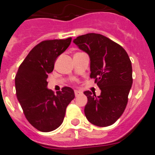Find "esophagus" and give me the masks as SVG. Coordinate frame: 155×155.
<instances>
[{
  "mask_svg": "<svg viewBox=\"0 0 155 155\" xmlns=\"http://www.w3.org/2000/svg\"><path fill=\"white\" fill-rule=\"evenodd\" d=\"M74 93H75V96H76V97H77L78 95H79V94H81V92H80V91H74Z\"/></svg>",
  "mask_w": 155,
  "mask_h": 155,
  "instance_id": "esophagus-1",
  "label": "esophagus"
}]
</instances>
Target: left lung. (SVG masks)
I'll return each mask as SVG.
<instances>
[{"mask_svg":"<svg viewBox=\"0 0 155 155\" xmlns=\"http://www.w3.org/2000/svg\"><path fill=\"white\" fill-rule=\"evenodd\" d=\"M74 44L91 58V78L101 89V95L87 91L84 112L87 120L100 127L114 124L124 112L133 84L129 55L122 46L98 33L76 37Z\"/></svg>","mask_w":155,"mask_h":155,"instance_id":"obj_1","label":"left lung"}]
</instances>
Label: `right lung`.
Returning <instances> with one entry per match:
<instances>
[{"label": "right lung", "mask_w": 155, "mask_h": 155, "mask_svg": "<svg viewBox=\"0 0 155 155\" xmlns=\"http://www.w3.org/2000/svg\"><path fill=\"white\" fill-rule=\"evenodd\" d=\"M71 41L72 37L40 42L28 54L16 74V96L26 119L39 131L51 132L61 126L67 106L75 97L70 87H63L57 94L47 88L48 74Z\"/></svg>", "instance_id": "1"}]
</instances>
